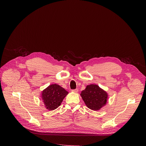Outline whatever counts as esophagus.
I'll return each mask as SVG.
<instances>
[{
	"instance_id": "obj_1",
	"label": "esophagus",
	"mask_w": 146,
	"mask_h": 146,
	"mask_svg": "<svg viewBox=\"0 0 146 146\" xmlns=\"http://www.w3.org/2000/svg\"><path fill=\"white\" fill-rule=\"evenodd\" d=\"M78 89H76V90H72V92H74V93H77V92H78Z\"/></svg>"
}]
</instances>
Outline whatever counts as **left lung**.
I'll return each mask as SVG.
<instances>
[{
	"label": "left lung",
	"mask_w": 146,
	"mask_h": 146,
	"mask_svg": "<svg viewBox=\"0 0 146 146\" xmlns=\"http://www.w3.org/2000/svg\"><path fill=\"white\" fill-rule=\"evenodd\" d=\"M80 95L88 108L94 111L100 110L106 105L108 94L96 84L87 86Z\"/></svg>",
	"instance_id": "1"
}]
</instances>
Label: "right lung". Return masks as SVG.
<instances>
[{
	"label": "right lung",
	"instance_id": "obj_1",
	"mask_svg": "<svg viewBox=\"0 0 146 146\" xmlns=\"http://www.w3.org/2000/svg\"><path fill=\"white\" fill-rule=\"evenodd\" d=\"M69 94L64 88L56 84H52L41 92V98L45 108L52 111L58 108L64 99Z\"/></svg>",
	"mask_w": 146,
	"mask_h": 146
}]
</instances>
